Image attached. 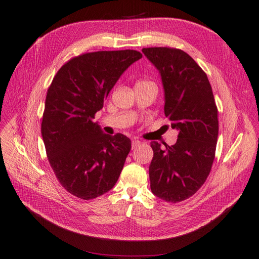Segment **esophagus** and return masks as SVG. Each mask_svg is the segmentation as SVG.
<instances>
[{"label": "esophagus", "instance_id": "1", "mask_svg": "<svg viewBox=\"0 0 259 259\" xmlns=\"http://www.w3.org/2000/svg\"><path fill=\"white\" fill-rule=\"evenodd\" d=\"M140 145V140H133L132 141V149H135Z\"/></svg>", "mask_w": 259, "mask_h": 259}]
</instances>
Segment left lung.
<instances>
[{"mask_svg":"<svg viewBox=\"0 0 259 259\" xmlns=\"http://www.w3.org/2000/svg\"><path fill=\"white\" fill-rule=\"evenodd\" d=\"M159 70L165 91V115L179 131L174 146L151 142V191L168 202L190 198L206 182L215 156L219 135L218 107L209 79L183 50L144 48Z\"/></svg>","mask_w":259,"mask_h":259,"instance_id":"left-lung-1","label":"left lung"}]
</instances>
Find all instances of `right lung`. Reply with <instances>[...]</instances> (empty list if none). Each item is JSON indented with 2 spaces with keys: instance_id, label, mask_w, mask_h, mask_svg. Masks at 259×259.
I'll list each match as a JSON object with an SVG mask.
<instances>
[{
  "instance_id": "add662e5",
  "label": "right lung",
  "mask_w": 259,
  "mask_h": 259,
  "mask_svg": "<svg viewBox=\"0 0 259 259\" xmlns=\"http://www.w3.org/2000/svg\"><path fill=\"white\" fill-rule=\"evenodd\" d=\"M141 58L130 49L82 53L52 79L41 136L58 181L80 199L99 197L119 179L132 142L120 133L103 134L93 119L124 70Z\"/></svg>"
}]
</instances>
